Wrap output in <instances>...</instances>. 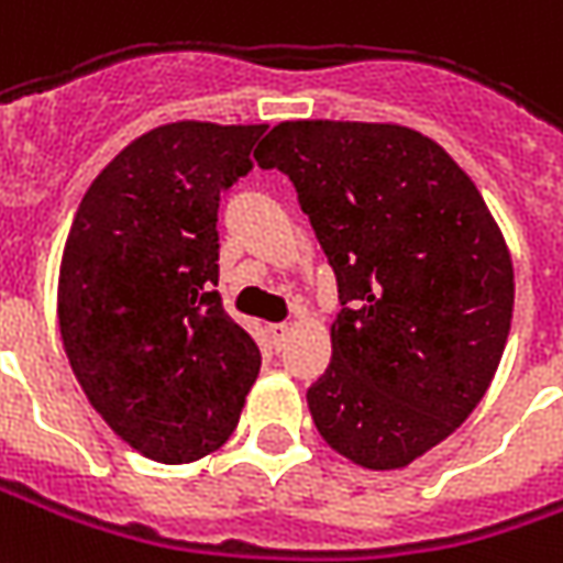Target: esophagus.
<instances>
[{"mask_svg":"<svg viewBox=\"0 0 563 563\" xmlns=\"http://www.w3.org/2000/svg\"><path fill=\"white\" fill-rule=\"evenodd\" d=\"M268 332H271V341H274V347L280 350L283 344H286L289 332H292V325H289V322H274V325H268Z\"/></svg>","mask_w":563,"mask_h":563,"instance_id":"1","label":"esophagus"}]
</instances>
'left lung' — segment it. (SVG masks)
Listing matches in <instances>:
<instances>
[{"label":"left lung","instance_id":"8db88e82","mask_svg":"<svg viewBox=\"0 0 563 563\" xmlns=\"http://www.w3.org/2000/svg\"><path fill=\"white\" fill-rule=\"evenodd\" d=\"M255 161L292 179L344 305L310 418L356 466L405 470L497 375L515 305L500 225L442 145L390 121H280Z\"/></svg>","mask_w":563,"mask_h":563}]
</instances>
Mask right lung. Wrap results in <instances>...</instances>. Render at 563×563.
<instances>
[{
  "label": "right lung",
  "mask_w": 563,
  "mask_h": 563,
  "mask_svg": "<svg viewBox=\"0 0 563 563\" xmlns=\"http://www.w3.org/2000/svg\"><path fill=\"white\" fill-rule=\"evenodd\" d=\"M265 131L161 124L106 164L69 228L57 280L63 350L97 415L148 460L219 451L262 368L213 286L219 195L250 170Z\"/></svg>",
  "instance_id": "add662e5"
}]
</instances>
